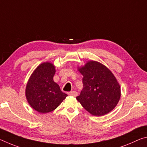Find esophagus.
<instances>
[{"label":"esophagus","mask_w":147,"mask_h":147,"mask_svg":"<svg viewBox=\"0 0 147 147\" xmlns=\"http://www.w3.org/2000/svg\"><path fill=\"white\" fill-rule=\"evenodd\" d=\"M68 94H69V95H72V96H76L77 95H78V93H77L76 91H72L69 92Z\"/></svg>","instance_id":"esophagus-1"}]
</instances>
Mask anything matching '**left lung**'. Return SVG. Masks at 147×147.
<instances>
[{
	"label": "left lung",
	"instance_id": "left-lung-1",
	"mask_svg": "<svg viewBox=\"0 0 147 147\" xmlns=\"http://www.w3.org/2000/svg\"><path fill=\"white\" fill-rule=\"evenodd\" d=\"M83 75V89L76 97L81 105L94 116H102L115 108L121 97V88L115 76L105 65L89 61L78 68Z\"/></svg>",
	"mask_w": 147,
	"mask_h": 147
}]
</instances>
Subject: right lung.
<instances>
[{
    "label": "right lung",
    "instance_id": "obj_1",
    "mask_svg": "<svg viewBox=\"0 0 147 147\" xmlns=\"http://www.w3.org/2000/svg\"><path fill=\"white\" fill-rule=\"evenodd\" d=\"M55 73L54 65L45 62L35 69L26 84L25 94L27 101L39 113L53 111L67 96L54 81Z\"/></svg>",
    "mask_w": 147,
    "mask_h": 147
}]
</instances>
